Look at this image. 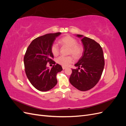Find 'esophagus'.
I'll list each match as a JSON object with an SVG mask.
<instances>
[{
	"label": "esophagus",
	"mask_w": 126,
	"mask_h": 126,
	"mask_svg": "<svg viewBox=\"0 0 126 126\" xmlns=\"http://www.w3.org/2000/svg\"><path fill=\"white\" fill-rule=\"evenodd\" d=\"M66 68V67H64V66H63V69L64 70V69H65Z\"/></svg>",
	"instance_id": "obj_1"
}]
</instances>
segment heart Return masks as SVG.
<instances>
[{"mask_svg":"<svg viewBox=\"0 0 126 126\" xmlns=\"http://www.w3.org/2000/svg\"><path fill=\"white\" fill-rule=\"evenodd\" d=\"M59 43L63 46L69 47L68 54H71L75 58H78L80 57L83 51V47L81 45L77 44V40L75 38L70 36H66L62 37L59 40ZM51 51L54 56H57L59 54V47L56 43L52 44L51 46ZM57 63L63 66H68L74 62L73 57L71 56H61L56 59Z\"/></svg>","mask_w":126,"mask_h":126,"instance_id":"1","label":"heart"}]
</instances>
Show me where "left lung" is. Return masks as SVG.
Wrapping results in <instances>:
<instances>
[{"instance_id": "left-lung-1", "label": "left lung", "mask_w": 126, "mask_h": 126, "mask_svg": "<svg viewBox=\"0 0 126 126\" xmlns=\"http://www.w3.org/2000/svg\"><path fill=\"white\" fill-rule=\"evenodd\" d=\"M76 36L81 38L83 51L75 64L78 69H72L69 81L77 89L87 91L93 88L99 80L105 66L104 54L100 45L94 40L81 35Z\"/></svg>"}]
</instances>
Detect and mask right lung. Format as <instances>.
<instances>
[{
  "label": "right lung",
  "instance_id": "add662e5",
  "mask_svg": "<svg viewBox=\"0 0 126 126\" xmlns=\"http://www.w3.org/2000/svg\"><path fill=\"white\" fill-rule=\"evenodd\" d=\"M61 32L48 33L36 38L28 46L24 58L25 72L30 82L36 89L47 91L53 88L57 84L56 76L63 70L62 67L52 58L54 55L51 46ZM54 64L51 69L47 63Z\"/></svg>",
  "mask_w": 126,
  "mask_h": 126
}]
</instances>
